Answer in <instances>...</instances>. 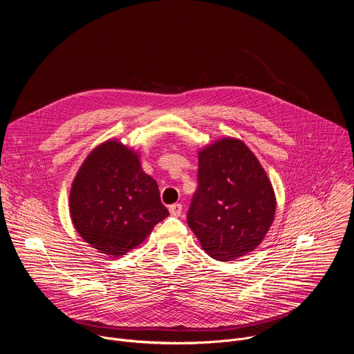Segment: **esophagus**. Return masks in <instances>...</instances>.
I'll use <instances>...</instances> for the list:
<instances>
[{
	"label": "esophagus",
	"mask_w": 354,
	"mask_h": 354,
	"mask_svg": "<svg viewBox=\"0 0 354 354\" xmlns=\"http://www.w3.org/2000/svg\"><path fill=\"white\" fill-rule=\"evenodd\" d=\"M169 213L175 217H179L182 214V205L180 203H174L169 206Z\"/></svg>",
	"instance_id": "obj_1"
}]
</instances>
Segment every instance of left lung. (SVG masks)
<instances>
[{
    "label": "left lung",
    "instance_id": "1",
    "mask_svg": "<svg viewBox=\"0 0 354 354\" xmlns=\"http://www.w3.org/2000/svg\"><path fill=\"white\" fill-rule=\"evenodd\" d=\"M187 224L207 254L230 262L254 250L273 223L272 183L252 151L223 138L198 154Z\"/></svg>",
    "mask_w": 354,
    "mask_h": 354
}]
</instances>
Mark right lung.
<instances>
[{"label": "right lung", "instance_id": "1", "mask_svg": "<svg viewBox=\"0 0 354 354\" xmlns=\"http://www.w3.org/2000/svg\"><path fill=\"white\" fill-rule=\"evenodd\" d=\"M70 214L78 234L102 254L120 257L169 216L157 182L137 156L118 141L95 148L78 171Z\"/></svg>", "mask_w": 354, "mask_h": 354}]
</instances>
